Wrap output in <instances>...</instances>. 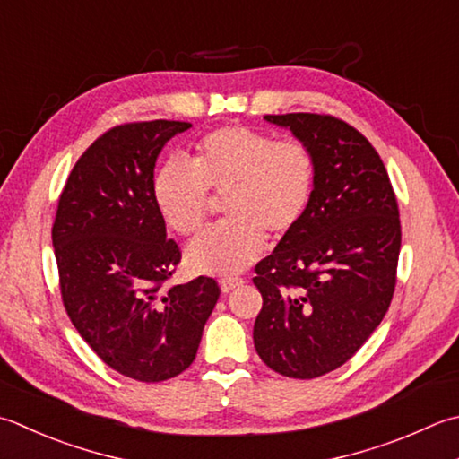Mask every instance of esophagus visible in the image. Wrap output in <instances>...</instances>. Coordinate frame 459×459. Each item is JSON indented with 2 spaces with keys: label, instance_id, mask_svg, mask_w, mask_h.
<instances>
[{
  "label": "esophagus",
  "instance_id": "esophagus-1",
  "mask_svg": "<svg viewBox=\"0 0 459 459\" xmlns=\"http://www.w3.org/2000/svg\"><path fill=\"white\" fill-rule=\"evenodd\" d=\"M240 284H245V281H242V278L229 276V278H222V281H221V289H222V292H230V290H235L237 286H240Z\"/></svg>",
  "mask_w": 459,
  "mask_h": 459
}]
</instances>
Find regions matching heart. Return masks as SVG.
Instances as JSON below:
<instances>
[{
  "mask_svg": "<svg viewBox=\"0 0 459 459\" xmlns=\"http://www.w3.org/2000/svg\"><path fill=\"white\" fill-rule=\"evenodd\" d=\"M318 160L300 139H276L248 125H224L195 143L188 160L167 159L152 193L165 222L181 237L204 229L212 197L222 201V222L186 250L196 273L230 276L264 250L299 230L316 193Z\"/></svg>",
  "mask_w": 459,
  "mask_h": 459,
  "instance_id": "heart-1",
  "label": "heart"
}]
</instances>
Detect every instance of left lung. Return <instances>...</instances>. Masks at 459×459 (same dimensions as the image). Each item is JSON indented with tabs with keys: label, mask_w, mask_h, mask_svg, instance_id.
<instances>
[{
	"label": "left lung",
	"mask_w": 459,
	"mask_h": 459,
	"mask_svg": "<svg viewBox=\"0 0 459 459\" xmlns=\"http://www.w3.org/2000/svg\"><path fill=\"white\" fill-rule=\"evenodd\" d=\"M290 127L318 160L299 230L255 266L263 294L255 348L271 370L312 380L352 358L378 328L398 281V201L378 151L325 113L264 115Z\"/></svg>",
	"instance_id": "left-lung-1"
}]
</instances>
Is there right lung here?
Wrapping results in <instances>:
<instances>
[{
  "label": "right lung",
  "instance_id": "1",
  "mask_svg": "<svg viewBox=\"0 0 459 459\" xmlns=\"http://www.w3.org/2000/svg\"><path fill=\"white\" fill-rule=\"evenodd\" d=\"M183 121L115 125L71 169L51 238L69 320L101 360L137 382L193 364L221 289L211 276L170 284L181 248L167 238L152 193L165 143Z\"/></svg>",
  "mask_w": 459,
  "mask_h": 459
}]
</instances>
